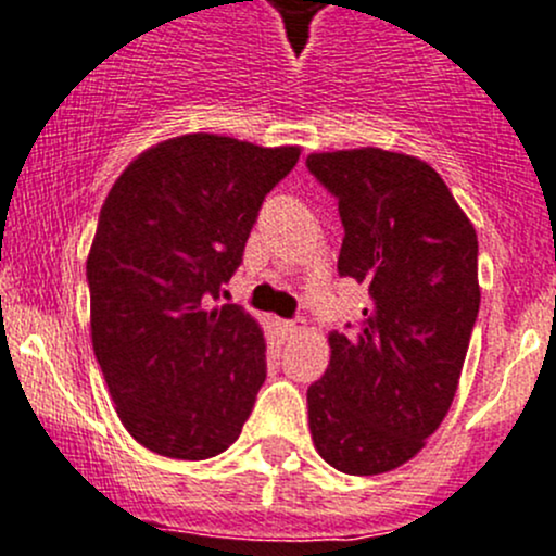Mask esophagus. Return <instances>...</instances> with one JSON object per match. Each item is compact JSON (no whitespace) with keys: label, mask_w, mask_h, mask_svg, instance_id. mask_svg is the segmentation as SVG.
Masks as SVG:
<instances>
[{"label":"esophagus","mask_w":556,"mask_h":556,"mask_svg":"<svg viewBox=\"0 0 556 556\" xmlns=\"http://www.w3.org/2000/svg\"><path fill=\"white\" fill-rule=\"evenodd\" d=\"M273 329H276V334L280 340H291V337L300 331V324L296 320H283V318H273Z\"/></svg>","instance_id":"34e87169"}]
</instances>
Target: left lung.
<instances>
[{"label":"left lung","instance_id":"1","mask_svg":"<svg viewBox=\"0 0 556 556\" xmlns=\"http://www.w3.org/2000/svg\"><path fill=\"white\" fill-rule=\"evenodd\" d=\"M340 205V276L369 280L356 331H331L307 388L313 444L351 477L393 471L447 417L479 313L477 230L442 176L404 152L307 154Z\"/></svg>","mask_w":556,"mask_h":556}]
</instances>
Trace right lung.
I'll return each mask as SVG.
<instances>
[{
	"label": "right lung",
	"instance_id": "1",
	"mask_svg": "<svg viewBox=\"0 0 556 556\" xmlns=\"http://www.w3.org/2000/svg\"><path fill=\"white\" fill-rule=\"evenodd\" d=\"M300 147L185 134L117 176L88 254L90 337L125 431L176 460L236 444L265 382V331L214 305Z\"/></svg>",
	"mask_w": 556,
	"mask_h": 556
}]
</instances>
